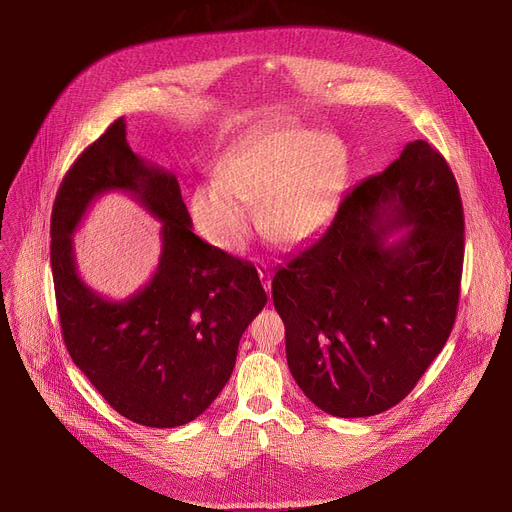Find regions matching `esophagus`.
Masks as SVG:
<instances>
[{
	"instance_id": "1",
	"label": "esophagus",
	"mask_w": 512,
	"mask_h": 512,
	"mask_svg": "<svg viewBox=\"0 0 512 512\" xmlns=\"http://www.w3.org/2000/svg\"><path fill=\"white\" fill-rule=\"evenodd\" d=\"M259 278H261V284H263L265 292H267L269 298H271V271H269L265 265L259 267Z\"/></svg>"
}]
</instances>
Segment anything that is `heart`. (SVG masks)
<instances>
[{"label": "heart", "mask_w": 512, "mask_h": 512, "mask_svg": "<svg viewBox=\"0 0 512 512\" xmlns=\"http://www.w3.org/2000/svg\"><path fill=\"white\" fill-rule=\"evenodd\" d=\"M348 154L344 144L315 129H280L228 152L220 181L191 193L189 210L208 241L228 253L251 241L259 228L276 245L294 247L315 236L335 210L344 189Z\"/></svg>", "instance_id": "b5f03b06"}]
</instances>
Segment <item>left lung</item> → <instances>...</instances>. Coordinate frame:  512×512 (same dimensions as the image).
<instances>
[{"instance_id":"8db88e82","label":"left lung","mask_w":512,"mask_h":512,"mask_svg":"<svg viewBox=\"0 0 512 512\" xmlns=\"http://www.w3.org/2000/svg\"><path fill=\"white\" fill-rule=\"evenodd\" d=\"M461 269L457 181L436 148L410 142L271 282L304 395L337 418L397 405L447 344Z\"/></svg>"}]
</instances>
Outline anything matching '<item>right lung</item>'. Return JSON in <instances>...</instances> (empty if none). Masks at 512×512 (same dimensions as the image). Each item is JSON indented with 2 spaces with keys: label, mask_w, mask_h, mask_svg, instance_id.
Segmentation results:
<instances>
[{
  "label": "right lung",
  "mask_w": 512,
  "mask_h": 512,
  "mask_svg": "<svg viewBox=\"0 0 512 512\" xmlns=\"http://www.w3.org/2000/svg\"><path fill=\"white\" fill-rule=\"evenodd\" d=\"M125 135L121 117L59 185L51 214L57 311L67 352L113 410L135 424L175 428L220 395L267 294L251 261L193 234L177 177L135 154ZM109 190L127 192L163 224L155 276L123 301L94 293L73 257V232Z\"/></svg>",
  "instance_id": "right-lung-1"
}]
</instances>
